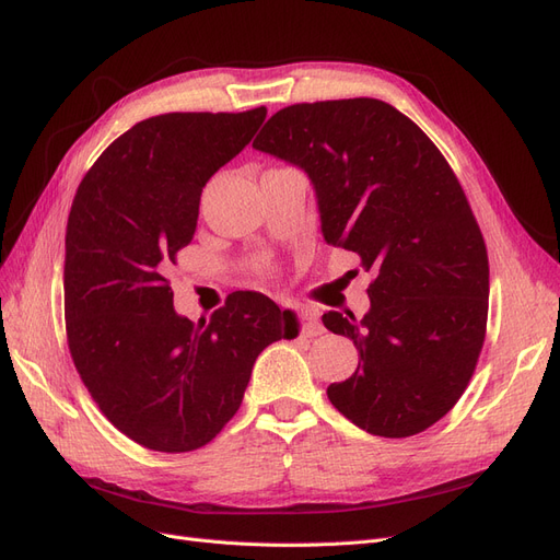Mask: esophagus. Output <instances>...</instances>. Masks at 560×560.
I'll return each instance as SVG.
<instances>
[{"label": "esophagus", "mask_w": 560, "mask_h": 560, "mask_svg": "<svg viewBox=\"0 0 560 560\" xmlns=\"http://www.w3.org/2000/svg\"><path fill=\"white\" fill-rule=\"evenodd\" d=\"M296 319H299L303 336H311L313 338V336H319L322 331H325V327H322L317 313L311 311V308H296Z\"/></svg>", "instance_id": "1"}]
</instances>
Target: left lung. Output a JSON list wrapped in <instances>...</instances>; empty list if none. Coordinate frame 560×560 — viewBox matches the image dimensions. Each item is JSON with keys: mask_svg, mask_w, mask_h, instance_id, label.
Returning <instances> with one entry per match:
<instances>
[{"mask_svg": "<svg viewBox=\"0 0 560 560\" xmlns=\"http://www.w3.org/2000/svg\"><path fill=\"white\" fill-rule=\"evenodd\" d=\"M252 147L308 173L325 241L374 270L362 319L322 315L360 350L329 401L369 434L428 430L463 397L488 319V252L448 161L374 97L284 107Z\"/></svg>", "mask_w": 560, "mask_h": 560, "instance_id": "obj_1", "label": "left lung"}]
</instances>
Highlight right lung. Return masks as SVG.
<instances>
[{"instance_id": "right-lung-1", "label": "right lung", "mask_w": 560, "mask_h": 560, "mask_svg": "<svg viewBox=\"0 0 560 560\" xmlns=\"http://www.w3.org/2000/svg\"><path fill=\"white\" fill-rule=\"evenodd\" d=\"M266 107L173 112L116 138L81 179L65 233V329L100 411L135 444L186 453L241 409L259 352L296 319L233 292L210 319L173 308L167 270L191 243L202 186L238 156Z\"/></svg>"}]
</instances>
